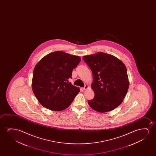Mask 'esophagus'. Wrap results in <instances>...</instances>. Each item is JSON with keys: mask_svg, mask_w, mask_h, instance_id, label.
I'll use <instances>...</instances> for the list:
<instances>
[{"mask_svg": "<svg viewBox=\"0 0 156 156\" xmlns=\"http://www.w3.org/2000/svg\"><path fill=\"white\" fill-rule=\"evenodd\" d=\"M88 87V86L87 85H85V86H84V87L82 88V90H86Z\"/></svg>", "mask_w": 156, "mask_h": 156, "instance_id": "obj_1", "label": "esophagus"}]
</instances>
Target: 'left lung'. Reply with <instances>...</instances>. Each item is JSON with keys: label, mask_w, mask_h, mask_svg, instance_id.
Returning a JSON list of instances; mask_svg holds the SVG:
<instances>
[{"label": "left lung", "mask_w": 156, "mask_h": 156, "mask_svg": "<svg viewBox=\"0 0 156 156\" xmlns=\"http://www.w3.org/2000/svg\"><path fill=\"white\" fill-rule=\"evenodd\" d=\"M83 59L92 71L95 96L88 103L100 112L111 111L122 103L129 87L127 71L122 62L111 54L98 52Z\"/></svg>", "instance_id": "1"}]
</instances>
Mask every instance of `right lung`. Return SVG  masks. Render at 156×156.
<instances>
[{"mask_svg": "<svg viewBox=\"0 0 156 156\" xmlns=\"http://www.w3.org/2000/svg\"><path fill=\"white\" fill-rule=\"evenodd\" d=\"M81 61L78 56L56 51L45 56L34 67L32 90L43 107L62 111L71 104L80 90L69 83L73 69Z\"/></svg>", "mask_w": 156, "mask_h": 156, "instance_id": "obj_1", "label": "right lung"}]
</instances>
